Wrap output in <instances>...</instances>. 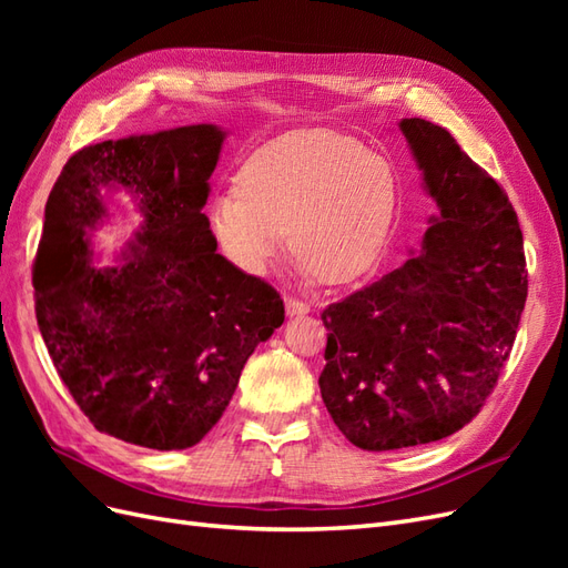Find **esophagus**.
Instances as JSON below:
<instances>
[{"label":"esophagus","instance_id":"esophagus-1","mask_svg":"<svg viewBox=\"0 0 568 568\" xmlns=\"http://www.w3.org/2000/svg\"><path fill=\"white\" fill-rule=\"evenodd\" d=\"M284 305H286V315L288 317H296V315H307L311 313V305L307 303H303V301H298V298H286L284 301Z\"/></svg>","mask_w":568,"mask_h":568}]
</instances>
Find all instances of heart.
I'll list each match as a JSON object with an SVG mask.
<instances>
[{
  "label": "heart",
  "mask_w": 568,
  "mask_h": 568,
  "mask_svg": "<svg viewBox=\"0 0 568 568\" xmlns=\"http://www.w3.org/2000/svg\"><path fill=\"white\" fill-rule=\"evenodd\" d=\"M395 205L398 180L386 159L351 134L313 128L257 146L209 220L220 251L246 274H265L288 232L305 277L346 284L382 257Z\"/></svg>",
  "instance_id": "b5f03b06"
}]
</instances>
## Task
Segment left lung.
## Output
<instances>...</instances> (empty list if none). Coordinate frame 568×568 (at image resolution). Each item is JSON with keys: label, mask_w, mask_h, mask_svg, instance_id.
Instances as JSON below:
<instances>
[{"label": "left lung", "mask_w": 568, "mask_h": 568, "mask_svg": "<svg viewBox=\"0 0 568 568\" xmlns=\"http://www.w3.org/2000/svg\"><path fill=\"white\" fill-rule=\"evenodd\" d=\"M424 189L438 205L422 253L324 307L322 400L363 450L453 436L493 393L528 294L517 213L455 136L403 118Z\"/></svg>", "instance_id": "8db88e82"}]
</instances>
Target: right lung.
Listing matches in <instances>:
<instances>
[{"label": "right lung", "instance_id": "1", "mask_svg": "<svg viewBox=\"0 0 568 568\" xmlns=\"http://www.w3.org/2000/svg\"><path fill=\"white\" fill-rule=\"evenodd\" d=\"M222 142L217 125H186L90 144L47 199L32 286L51 363L97 432L151 450L209 434L284 322L277 291L215 251L201 213ZM104 187L145 215L115 268L91 265Z\"/></svg>", "mask_w": 568, "mask_h": 568}]
</instances>
